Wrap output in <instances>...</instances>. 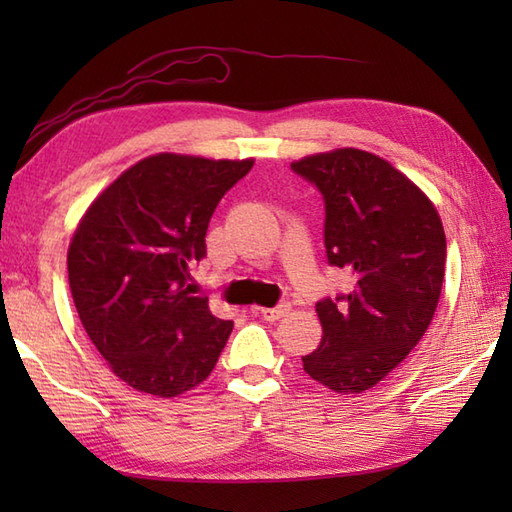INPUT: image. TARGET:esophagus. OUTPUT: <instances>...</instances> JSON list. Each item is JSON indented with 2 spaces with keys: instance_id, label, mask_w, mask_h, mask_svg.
<instances>
[{
  "instance_id": "obj_1",
  "label": "esophagus",
  "mask_w": 512,
  "mask_h": 512,
  "mask_svg": "<svg viewBox=\"0 0 512 512\" xmlns=\"http://www.w3.org/2000/svg\"><path fill=\"white\" fill-rule=\"evenodd\" d=\"M255 310H257V314H262L266 321H279L284 314H288L290 306L288 303H281V306H277V308H255Z\"/></svg>"
}]
</instances>
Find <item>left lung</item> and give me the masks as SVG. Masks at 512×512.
<instances>
[{
  "label": "left lung",
  "mask_w": 512,
  "mask_h": 512,
  "mask_svg": "<svg viewBox=\"0 0 512 512\" xmlns=\"http://www.w3.org/2000/svg\"><path fill=\"white\" fill-rule=\"evenodd\" d=\"M290 167L323 193L328 262L352 277L347 295L317 303L323 339L303 369L336 394H361L429 328L447 262L442 220L418 184L369 151L332 149Z\"/></svg>",
  "instance_id": "1"
}]
</instances>
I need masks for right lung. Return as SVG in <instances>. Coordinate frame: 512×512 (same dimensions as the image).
<instances>
[{"label":"right lung","instance_id":"right-lung-1","mask_svg":"<svg viewBox=\"0 0 512 512\" xmlns=\"http://www.w3.org/2000/svg\"><path fill=\"white\" fill-rule=\"evenodd\" d=\"M253 158L147 156L83 213L68 248L76 312L96 350L129 387L173 398L209 378L233 321L193 297L189 266L206 255V228Z\"/></svg>","mask_w":512,"mask_h":512}]
</instances>
